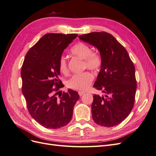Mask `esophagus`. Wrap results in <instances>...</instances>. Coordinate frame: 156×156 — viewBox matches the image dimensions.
I'll return each mask as SVG.
<instances>
[{
  "label": "esophagus",
  "mask_w": 156,
  "mask_h": 156,
  "mask_svg": "<svg viewBox=\"0 0 156 156\" xmlns=\"http://www.w3.org/2000/svg\"><path fill=\"white\" fill-rule=\"evenodd\" d=\"M79 96H82L83 95V94H84V93H85V92H83V91H79Z\"/></svg>",
  "instance_id": "obj_1"
}]
</instances>
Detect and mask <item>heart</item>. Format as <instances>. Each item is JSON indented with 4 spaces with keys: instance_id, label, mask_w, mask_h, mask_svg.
<instances>
[{
    "instance_id": "heart-1",
    "label": "heart",
    "mask_w": 156,
    "mask_h": 156,
    "mask_svg": "<svg viewBox=\"0 0 156 156\" xmlns=\"http://www.w3.org/2000/svg\"><path fill=\"white\" fill-rule=\"evenodd\" d=\"M71 53L75 56L84 60V68L91 70H97L101 66V59L100 55L92 51L90 47L83 42H79L71 49ZM58 68L62 73L68 71L67 59L62 55L58 60ZM93 75L90 72L75 74L67 82L69 88L79 90H84L89 87L93 81Z\"/></svg>"
}]
</instances>
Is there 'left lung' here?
I'll use <instances>...</instances> for the list:
<instances>
[{
    "label": "left lung",
    "instance_id": "8db88e82",
    "mask_svg": "<svg viewBox=\"0 0 156 156\" xmlns=\"http://www.w3.org/2000/svg\"><path fill=\"white\" fill-rule=\"evenodd\" d=\"M100 51L101 69L94 87L105 95L93 96L92 119L104 127L119 124L133 108L136 82L134 65L126 49L107 32H91L79 36Z\"/></svg>",
    "mask_w": 156,
    "mask_h": 156
}]
</instances>
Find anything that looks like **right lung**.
Wrapping results in <instances>:
<instances>
[{"label":"right lung","instance_id":"obj_1","mask_svg":"<svg viewBox=\"0 0 156 156\" xmlns=\"http://www.w3.org/2000/svg\"><path fill=\"white\" fill-rule=\"evenodd\" d=\"M77 36L46 34L28 51L23 62L22 92L27 108L33 119L46 128L58 129L67 125L79 99L77 92L72 89L57 96L63 87L58 79V60Z\"/></svg>","mask_w":156,"mask_h":156}]
</instances>
